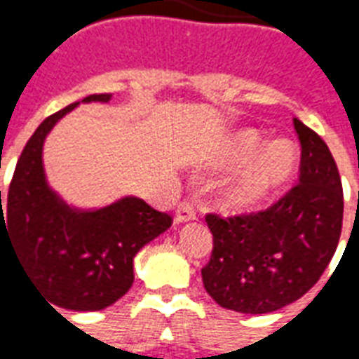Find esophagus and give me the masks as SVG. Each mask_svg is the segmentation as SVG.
<instances>
[{
	"label": "esophagus",
	"mask_w": 359,
	"mask_h": 359,
	"mask_svg": "<svg viewBox=\"0 0 359 359\" xmlns=\"http://www.w3.org/2000/svg\"><path fill=\"white\" fill-rule=\"evenodd\" d=\"M194 219H196L194 205L188 202L179 203L177 213H175V221H177V223H188V221H194Z\"/></svg>",
	"instance_id": "34e87169"
}]
</instances>
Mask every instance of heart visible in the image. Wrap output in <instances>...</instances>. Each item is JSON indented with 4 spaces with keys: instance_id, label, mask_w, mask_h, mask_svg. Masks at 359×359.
Masks as SVG:
<instances>
[{
    "instance_id": "obj_1",
    "label": "heart",
    "mask_w": 359,
    "mask_h": 359,
    "mask_svg": "<svg viewBox=\"0 0 359 359\" xmlns=\"http://www.w3.org/2000/svg\"><path fill=\"white\" fill-rule=\"evenodd\" d=\"M254 128H241L226 136L213 165L219 169L241 167L223 182L221 200L229 210L252 211L280 192L298 167V146L288 138L267 142Z\"/></svg>"
}]
</instances>
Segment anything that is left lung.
Wrapping results in <instances>:
<instances>
[{
	"mask_svg": "<svg viewBox=\"0 0 359 359\" xmlns=\"http://www.w3.org/2000/svg\"><path fill=\"white\" fill-rule=\"evenodd\" d=\"M294 128L300 184L259 213L205 217L213 250L202 280L221 308L254 316L285 308L316 285L339 246L344 198L337 163L319 134L298 118Z\"/></svg>",
	"mask_w": 359,
	"mask_h": 359,
	"instance_id": "obj_1",
	"label": "left lung"
}]
</instances>
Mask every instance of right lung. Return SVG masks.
I'll return each mask as SVG.
<instances>
[{
  "label": "right lung",
  "mask_w": 359,
  "mask_h": 359,
  "mask_svg": "<svg viewBox=\"0 0 359 359\" xmlns=\"http://www.w3.org/2000/svg\"><path fill=\"white\" fill-rule=\"evenodd\" d=\"M109 100L111 94H92L46 118L20 154L5 205L0 190V248L1 241L9 242L36 290L73 311H100L125 296L134 256L172 223L138 196L84 210L50 187L43 142L51 128L81 103Z\"/></svg>",
  "instance_id": "1"
}]
</instances>
